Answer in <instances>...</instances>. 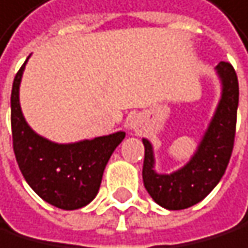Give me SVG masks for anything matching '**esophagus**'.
<instances>
[{"label":"esophagus","instance_id":"1","mask_svg":"<svg viewBox=\"0 0 248 248\" xmlns=\"http://www.w3.org/2000/svg\"><path fill=\"white\" fill-rule=\"evenodd\" d=\"M127 127L130 128V130L139 132L140 128L144 127V118L140 116V115H132V116L127 120Z\"/></svg>","mask_w":248,"mask_h":248}]
</instances>
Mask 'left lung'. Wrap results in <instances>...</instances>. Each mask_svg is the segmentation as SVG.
Here are the masks:
<instances>
[{
  "label": "left lung",
  "instance_id": "obj_1",
  "mask_svg": "<svg viewBox=\"0 0 248 248\" xmlns=\"http://www.w3.org/2000/svg\"><path fill=\"white\" fill-rule=\"evenodd\" d=\"M221 81V97L215 113L189 162L180 170L160 174L155 170V151L148 139L145 147L142 180L147 192L168 211L186 209L200 203L221 180L232 156L236 112L239 100L238 77L233 66L220 62L215 68Z\"/></svg>",
  "mask_w": 248,
  "mask_h": 248
}]
</instances>
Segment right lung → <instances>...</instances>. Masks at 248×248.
<instances>
[{
    "label": "right lung",
    "instance_id": "right-lung-1",
    "mask_svg": "<svg viewBox=\"0 0 248 248\" xmlns=\"http://www.w3.org/2000/svg\"><path fill=\"white\" fill-rule=\"evenodd\" d=\"M27 60L13 80L10 98L16 162L27 183L42 200L59 209H80L98 194L104 168L125 132L71 144H57L37 135L25 121L19 103Z\"/></svg>",
    "mask_w": 248,
    "mask_h": 248
}]
</instances>
